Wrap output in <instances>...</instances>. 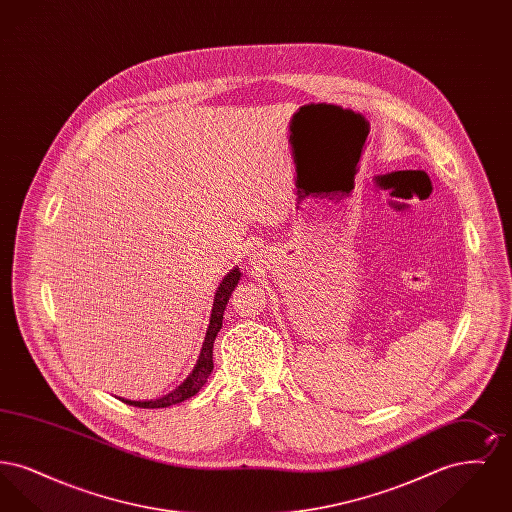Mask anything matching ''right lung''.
Segmentation results:
<instances>
[{"label":"right lung","mask_w":512,"mask_h":512,"mask_svg":"<svg viewBox=\"0 0 512 512\" xmlns=\"http://www.w3.org/2000/svg\"><path fill=\"white\" fill-rule=\"evenodd\" d=\"M240 268L234 267L220 282L217 292H215V299H213V309H211V317H209V326H207V332H205V340L201 345V351H199V357H197V363H195L192 372L188 374V378L171 393L159 397V399H151V401H132V399H122L126 405H132V407H140V409H165V407H171L176 403H182L190 397H194L197 391L201 390L207 382V378L211 376L213 372V343L215 338L219 334L220 328H222V317H224V309L228 305V299L232 292L236 290L238 282H240Z\"/></svg>","instance_id":"obj_1"}]
</instances>
